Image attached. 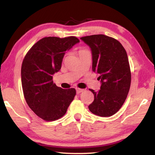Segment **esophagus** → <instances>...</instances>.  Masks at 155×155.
Listing matches in <instances>:
<instances>
[{"mask_svg": "<svg viewBox=\"0 0 155 155\" xmlns=\"http://www.w3.org/2000/svg\"><path fill=\"white\" fill-rule=\"evenodd\" d=\"M76 90H77V94H80L81 92H83V91H84V90L83 89H80V88H76Z\"/></svg>", "mask_w": 155, "mask_h": 155, "instance_id": "34e87169", "label": "esophagus"}]
</instances>
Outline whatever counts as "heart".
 I'll return each instance as SVG.
<instances>
[{"mask_svg": "<svg viewBox=\"0 0 155 155\" xmlns=\"http://www.w3.org/2000/svg\"><path fill=\"white\" fill-rule=\"evenodd\" d=\"M83 50H85V49H81V50H80V51H83Z\"/></svg>", "mask_w": 155, "mask_h": 155, "instance_id": "obj_1", "label": "heart"}]
</instances>
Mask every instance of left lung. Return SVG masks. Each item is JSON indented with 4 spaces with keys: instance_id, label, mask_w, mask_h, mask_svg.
Segmentation results:
<instances>
[{
    "instance_id": "8db88e82",
    "label": "left lung",
    "mask_w": 155,
    "mask_h": 155,
    "mask_svg": "<svg viewBox=\"0 0 155 155\" xmlns=\"http://www.w3.org/2000/svg\"><path fill=\"white\" fill-rule=\"evenodd\" d=\"M81 39L90 47L92 70L101 82L98 91L90 89L94 100L89 109L98 116H111L121 108L129 91L131 72L127 52L119 41L102 34Z\"/></svg>"
}]
</instances>
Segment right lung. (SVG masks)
<instances>
[{
	"label": "right lung",
	"mask_w": 155,
	"mask_h": 155,
	"mask_svg": "<svg viewBox=\"0 0 155 155\" xmlns=\"http://www.w3.org/2000/svg\"><path fill=\"white\" fill-rule=\"evenodd\" d=\"M78 42L74 36L46 37L34 44L23 59L21 80L25 98L31 109L45 121L61 118L74 100L75 89L57 87L52 75L61 69L65 52Z\"/></svg>",
	"instance_id": "1"
}]
</instances>
